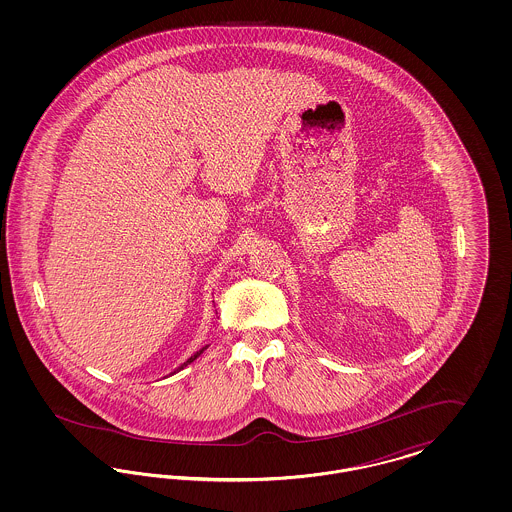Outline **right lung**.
<instances>
[{"mask_svg": "<svg viewBox=\"0 0 512 512\" xmlns=\"http://www.w3.org/2000/svg\"><path fill=\"white\" fill-rule=\"evenodd\" d=\"M207 347H209V345H205V347H201V349H199V351H195L194 355H192V357H190V359H188V361H186V363H182V365L178 366V368H176V370H174V372H171V374H176V372H180V370H182V368H186V366L190 365V363H194L195 359H197V357H199V355H201V353H203V351H205V349H207Z\"/></svg>", "mask_w": 512, "mask_h": 512, "instance_id": "right-lung-1", "label": "right lung"}]
</instances>
